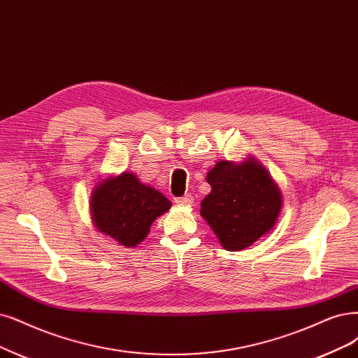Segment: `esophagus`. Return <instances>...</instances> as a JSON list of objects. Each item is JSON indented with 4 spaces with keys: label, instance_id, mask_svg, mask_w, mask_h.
I'll list each match as a JSON object with an SVG mask.
<instances>
[{
    "label": "esophagus",
    "instance_id": "34e87169",
    "mask_svg": "<svg viewBox=\"0 0 358 358\" xmlns=\"http://www.w3.org/2000/svg\"><path fill=\"white\" fill-rule=\"evenodd\" d=\"M176 202L178 205H182V206H190V205H193V196L192 194H186V196H182V197H178V199H176Z\"/></svg>",
    "mask_w": 358,
    "mask_h": 358
}]
</instances>
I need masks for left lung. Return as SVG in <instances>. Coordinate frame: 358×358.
Here are the masks:
<instances>
[{"label": "left lung", "mask_w": 358, "mask_h": 358, "mask_svg": "<svg viewBox=\"0 0 358 358\" xmlns=\"http://www.w3.org/2000/svg\"><path fill=\"white\" fill-rule=\"evenodd\" d=\"M206 181L210 192L201 203V215L224 249H246L274 229L283 196L258 159L249 155L241 162L218 161Z\"/></svg>", "instance_id": "left-lung-1"}]
</instances>
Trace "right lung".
<instances>
[{
    "instance_id": "obj_1",
    "label": "right lung",
    "mask_w": 358,
    "mask_h": 358,
    "mask_svg": "<svg viewBox=\"0 0 358 358\" xmlns=\"http://www.w3.org/2000/svg\"><path fill=\"white\" fill-rule=\"evenodd\" d=\"M171 206V201L161 192L145 186L129 171L97 181L90 196L94 227L125 248L140 245L155 220L168 213Z\"/></svg>"
}]
</instances>
